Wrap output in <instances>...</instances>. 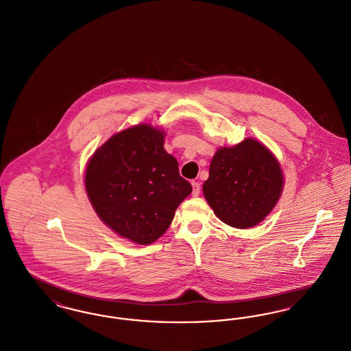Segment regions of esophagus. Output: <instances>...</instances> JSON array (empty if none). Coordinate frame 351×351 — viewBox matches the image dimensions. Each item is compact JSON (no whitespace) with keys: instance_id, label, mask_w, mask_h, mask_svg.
Instances as JSON below:
<instances>
[{"instance_id":"obj_1","label":"esophagus","mask_w":351,"mask_h":351,"mask_svg":"<svg viewBox=\"0 0 351 351\" xmlns=\"http://www.w3.org/2000/svg\"><path fill=\"white\" fill-rule=\"evenodd\" d=\"M200 193V183L199 182H192V195L199 196Z\"/></svg>"}]
</instances>
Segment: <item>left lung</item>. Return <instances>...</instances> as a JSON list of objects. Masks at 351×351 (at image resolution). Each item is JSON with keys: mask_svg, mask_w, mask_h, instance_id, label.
I'll return each instance as SVG.
<instances>
[{"mask_svg": "<svg viewBox=\"0 0 351 351\" xmlns=\"http://www.w3.org/2000/svg\"><path fill=\"white\" fill-rule=\"evenodd\" d=\"M283 188V169L276 156L262 142L246 138L216 151L202 192L222 222L249 229L272 212Z\"/></svg>", "mask_w": 351, "mask_h": 351, "instance_id": "obj_1", "label": "left lung"}]
</instances>
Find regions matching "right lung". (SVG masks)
Segmentation results:
<instances>
[{
  "label": "right lung",
  "instance_id": "add662e5",
  "mask_svg": "<svg viewBox=\"0 0 351 351\" xmlns=\"http://www.w3.org/2000/svg\"><path fill=\"white\" fill-rule=\"evenodd\" d=\"M166 132L139 123L112 135L89 158L84 186L96 215L114 233L150 245L166 233L192 192L178 160L165 150Z\"/></svg>",
  "mask_w": 351,
  "mask_h": 351
}]
</instances>
